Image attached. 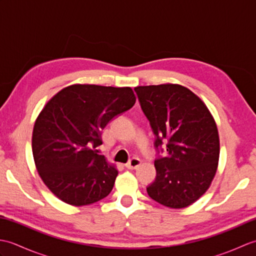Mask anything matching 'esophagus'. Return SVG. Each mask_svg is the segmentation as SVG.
<instances>
[{"mask_svg": "<svg viewBox=\"0 0 256 256\" xmlns=\"http://www.w3.org/2000/svg\"><path fill=\"white\" fill-rule=\"evenodd\" d=\"M140 165V160L136 158V157H133V158L130 160L125 167L128 168V170H136V168Z\"/></svg>", "mask_w": 256, "mask_h": 256, "instance_id": "34e87169", "label": "esophagus"}]
</instances>
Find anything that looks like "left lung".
Listing matches in <instances>:
<instances>
[{
  "label": "left lung",
  "instance_id": "8db88e82",
  "mask_svg": "<svg viewBox=\"0 0 256 256\" xmlns=\"http://www.w3.org/2000/svg\"><path fill=\"white\" fill-rule=\"evenodd\" d=\"M166 155L155 160L156 178L146 188L162 206L182 209L196 202L216 176L220 155L219 133L204 102L186 86L174 84L134 88Z\"/></svg>",
  "mask_w": 256,
  "mask_h": 256
}]
</instances>
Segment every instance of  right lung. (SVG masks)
<instances>
[{
  "label": "right lung",
  "mask_w": 256,
  "mask_h": 256,
  "mask_svg": "<svg viewBox=\"0 0 256 256\" xmlns=\"http://www.w3.org/2000/svg\"><path fill=\"white\" fill-rule=\"evenodd\" d=\"M136 101L130 86L72 84L54 96L34 124L32 156L47 188L68 204H94L111 192L118 170L94 148L101 130Z\"/></svg>",
  "instance_id": "add662e5"
}]
</instances>
